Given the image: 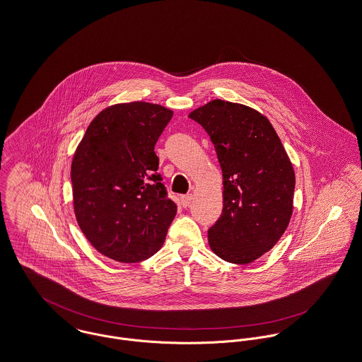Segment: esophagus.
Segmentation results:
<instances>
[{"instance_id": "obj_1", "label": "esophagus", "mask_w": 362, "mask_h": 362, "mask_svg": "<svg viewBox=\"0 0 362 362\" xmlns=\"http://www.w3.org/2000/svg\"><path fill=\"white\" fill-rule=\"evenodd\" d=\"M193 199H194V195L193 194H186L180 197V202H182V205H183L185 208L189 206V205L193 202Z\"/></svg>"}]
</instances>
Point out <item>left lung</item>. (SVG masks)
Instances as JSON below:
<instances>
[{"mask_svg": "<svg viewBox=\"0 0 362 362\" xmlns=\"http://www.w3.org/2000/svg\"><path fill=\"white\" fill-rule=\"evenodd\" d=\"M209 135L223 173V211L208 231L221 259L248 264L272 250L293 212L295 170L272 122L215 99L189 114Z\"/></svg>", "mask_w": 362, "mask_h": 362, "instance_id": "8db88e82", "label": "left lung"}]
</instances>
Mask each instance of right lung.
Returning <instances> with one entry per match:
<instances>
[{"label":"right lung","mask_w":362,"mask_h":362,"mask_svg":"<svg viewBox=\"0 0 362 362\" xmlns=\"http://www.w3.org/2000/svg\"><path fill=\"white\" fill-rule=\"evenodd\" d=\"M173 112L147 102L99 112L71 163L73 206L90 245L121 263L161 250L177 205L161 183L154 146Z\"/></svg>","instance_id":"obj_1"}]
</instances>
